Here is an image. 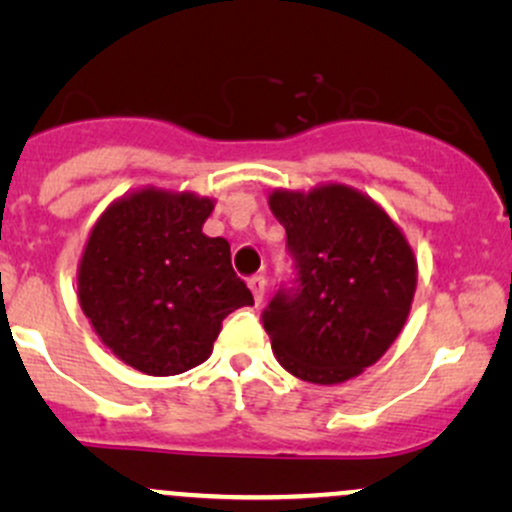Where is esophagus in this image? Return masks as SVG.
<instances>
[{
  "label": "esophagus",
  "instance_id": "esophagus-1",
  "mask_svg": "<svg viewBox=\"0 0 512 512\" xmlns=\"http://www.w3.org/2000/svg\"><path fill=\"white\" fill-rule=\"evenodd\" d=\"M248 286H250L252 296H255V301L262 303L264 289H267V279H264L262 274H255V276H250V279H248Z\"/></svg>",
  "mask_w": 512,
  "mask_h": 512
}]
</instances>
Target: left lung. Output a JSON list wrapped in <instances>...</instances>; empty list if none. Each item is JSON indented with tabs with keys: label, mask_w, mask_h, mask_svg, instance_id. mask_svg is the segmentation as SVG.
<instances>
[{
	"label": "left lung",
	"mask_w": 512,
	"mask_h": 512,
	"mask_svg": "<svg viewBox=\"0 0 512 512\" xmlns=\"http://www.w3.org/2000/svg\"><path fill=\"white\" fill-rule=\"evenodd\" d=\"M296 276L269 298L262 325L296 378L334 385L373 366L407 322L416 260L373 199L346 185L269 197Z\"/></svg>",
	"instance_id": "1"
}]
</instances>
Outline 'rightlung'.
Returning <instances> with one entry per match:
<instances>
[{
  "mask_svg": "<svg viewBox=\"0 0 512 512\" xmlns=\"http://www.w3.org/2000/svg\"><path fill=\"white\" fill-rule=\"evenodd\" d=\"M214 202L149 190L115 202L93 226L79 264V301L127 366L178 375L204 363L223 317L252 305L231 245L202 233Z\"/></svg>",
  "mask_w": 512,
  "mask_h": 512,
  "instance_id": "right-lung-1",
  "label": "right lung"
}]
</instances>
